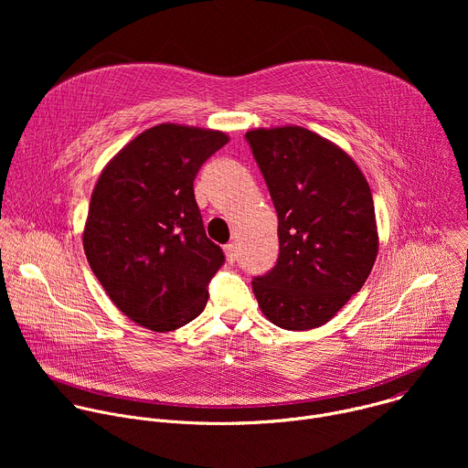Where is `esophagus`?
<instances>
[{"label": "esophagus", "mask_w": 468, "mask_h": 468, "mask_svg": "<svg viewBox=\"0 0 468 468\" xmlns=\"http://www.w3.org/2000/svg\"><path fill=\"white\" fill-rule=\"evenodd\" d=\"M224 253H226V257H228V261L229 262H235L237 261V244H226L224 246Z\"/></svg>", "instance_id": "esophagus-1"}]
</instances>
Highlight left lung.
I'll use <instances>...</instances> for the list:
<instances>
[{
  "label": "left lung",
  "instance_id": "obj_1",
  "mask_svg": "<svg viewBox=\"0 0 468 468\" xmlns=\"http://www.w3.org/2000/svg\"><path fill=\"white\" fill-rule=\"evenodd\" d=\"M246 143L269 186L280 237L276 266L253 278V294L272 324L318 327L361 291L374 266L370 186L350 155L309 129H253Z\"/></svg>",
  "mask_w": 468,
  "mask_h": 468
}]
</instances>
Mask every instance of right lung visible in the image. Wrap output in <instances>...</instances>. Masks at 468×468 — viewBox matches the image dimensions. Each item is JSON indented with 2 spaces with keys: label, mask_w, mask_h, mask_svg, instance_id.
Returning <instances> with one entry per match:
<instances>
[{
  "label": "right lung",
  "mask_w": 468,
  "mask_h": 468,
  "mask_svg": "<svg viewBox=\"0 0 468 468\" xmlns=\"http://www.w3.org/2000/svg\"><path fill=\"white\" fill-rule=\"evenodd\" d=\"M228 143L222 131L161 123L101 172L83 248L94 276L133 322L172 331L206 309L226 255L206 235L194 179Z\"/></svg>",
  "instance_id": "add662e5"
}]
</instances>
